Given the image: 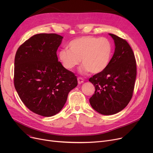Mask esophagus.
<instances>
[{"instance_id":"1","label":"esophagus","mask_w":153,"mask_h":153,"mask_svg":"<svg viewBox=\"0 0 153 153\" xmlns=\"http://www.w3.org/2000/svg\"><path fill=\"white\" fill-rule=\"evenodd\" d=\"M77 81H78L79 84H81L82 83L84 82V79H83V78L79 77L77 78Z\"/></svg>"}]
</instances>
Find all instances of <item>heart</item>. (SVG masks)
Listing matches in <instances>:
<instances>
[{
  "label": "heart",
  "instance_id": "heart-1",
  "mask_svg": "<svg viewBox=\"0 0 153 153\" xmlns=\"http://www.w3.org/2000/svg\"><path fill=\"white\" fill-rule=\"evenodd\" d=\"M67 48L58 52V58L62 66L72 70L80 63L83 64L82 73L91 72L97 74L105 70L110 61L112 46L105 38L84 36L74 39Z\"/></svg>",
  "mask_w": 153,
  "mask_h": 153
}]
</instances>
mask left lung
Listing matches in <instances>:
<instances>
[{
  "label": "left lung",
  "instance_id": "8db88e82",
  "mask_svg": "<svg viewBox=\"0 0 153 153\" xmlns=\"http://www.w3.org/2000/svg\"><path fill=\"white\" fill-rule=\"evenodd\" d=\"M109 35L114 40V54L107 68L89 79L95 89L89 99L91 105L105 115L115 114L126 107L136 77V59L130 45L115 35Z\"/></svg>",
  "mask_w": 153,
  "mask_h": 153
}]
</instances>
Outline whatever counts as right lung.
<instances>
[{
    "mask_svg": "<svg viewBox=\"0 0 153 153\" xmlns=\"http://www.w3.org/2000/svg\"><path fill=\"white\" fill-rule=\"evenodd\" d=\"M62 38L56 33L33 35L15 54V89L25 106L41 116L58 114L77 85L74 74L58 61L56 51Z\"/></svg>",
    "mask_w": 153,
    "mask_h": 153,
    "instance_id": "obj_1",
    "label": "right lung"
}]
</instances>
